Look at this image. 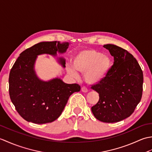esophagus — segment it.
<instances>
[{
	"label": "esophagus",
	"instance_id": "1",
	"mask_svg": "<svg viewBox=\"0 0 152 152\" xmlns=\"http://www.w3.org/2000/svg\"><path fill=\"white\" fill-rule=\"evenodd\" d=\"M81 90H82V91L83 92V93H87V92L88 91V89H87L86 88H85V87H83V88H82Z\"/></svg>",
	"mask_w": 152,
	"mask_h": 152
}]
</instances>
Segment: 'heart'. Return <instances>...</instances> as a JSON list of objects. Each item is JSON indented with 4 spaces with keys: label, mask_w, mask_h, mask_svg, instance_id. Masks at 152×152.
Returning a JSON list of instances; mask_svg holds the SVG:
<instances>
[{
    "label": "heart",
    "mask_w": 152,
    "mask_h": 152,
    "mask_svg": "<svg viewBox=\"0 0 152 152\" xmlns=\"http://www.w3.org/2000/svg\"><path fill=\"white\" fill-rule=\"evenodd\" d=\"M72 66L67 67V72L74 78H78L75 69L84 74V80L88 84L101 82L107 75L112 66L110 58L94 50H86L76 55Z\"/></svg>",
    "instance_id": "heart-1"
}]
</instances>
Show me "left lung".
I'll return each instance as SVG.
<instances>
[{"label": "left lung", "instance_id": "1", "mask_svg": "<svg viewBox=\"0 0 152 152\" xmlns=\"http://www.w3.org/2000/svg\"><path fill=\"white\" fill-rule=\"evenodd\" d=\"M114 57V64L101 82L92 89L99 94V100L91 107L98 120L115 123L133 114L140 102L143 90V72L133 56L114 44L104 45Z\"/></svg>", "mask_w": 152, "mask_h": 152}]
</instances>
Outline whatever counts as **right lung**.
I'll use <instances>...</instances> for the list:
<instances>
[{
  "label": "right lung",
  "instance_id": "right-lung-1",
  "mask_svg": "<svg viewBox=\"0 0 152 152\" xmlns=\"http://www.w3.org/2000/svg\"><path fill=\"white\" fill-rule=\"evenodd\" d=\"M69 42H42L27 48L19 55L9 75V94L15 110L28 122L37 124L51 123L61 115L70 96L80 91L77 83L68 84L60 78L48 82L40 80L34 66L37 56L57 52L64 53ZM65 67V60L59 58Z\"/></svg>",
  "mask_w": 152,
  "mask_h": 152
}]
</instances>
